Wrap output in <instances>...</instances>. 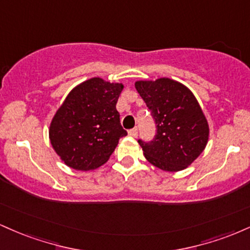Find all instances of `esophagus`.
I'll return each instance as SVG.
<instances>
[{
  "mask_svg": "<svg viewBox=\"0 0 250 250\" xmlns=\"http://www.w3.org/2000/svg\"><path fill=\"white\" fill-rule=\"evenodd\" d=\"M128 134L130 135V136L136 137L137 134H139V130H137V128H133V129H130V130L128 131Z\"/></svg>",
  "mask_w": 250,
  "mask_h": 250,
  "instance_id": "34e87169",
  "label": "esophagus"
}]
</instances>
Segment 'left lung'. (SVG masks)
I'll use <instances>...</instances> for the list:
<instances>
[{"mask_svg": "<svg viewBox=\"0 0 250 250\" xmlns=\"http://www.w3.org/2000/svg\"><path fill=\"white\" fill-rule=\"evenodd\" d=\"M135 88L156 125L151 141L139 140L146 159L166 171L187 168L203 151L209 135L207 120L193 93L166 77L137 81Z\"/></svg>", "mask_w": 250, "mask_h": 250, "instance_id": "1", "label": "left lung"}]
</instances>
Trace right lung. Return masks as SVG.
<instances>
[{"mask_svg": "<svg viewBox=\"0 0 250 250\" xmlns=\"http://www.w3.org/2000/svg\"><path fill=\"white\" fill-rule=\"evenodd\" d=\"M122 89L120 83L94 77L70 91L49 129L51 146L65 165L87 171L108 161L127 135L116 110Z\"/></svg>", "mask_w": 250, "mask_h": 250, "instance_id": "add662e5", "label": "right lung"}]
</instances>
